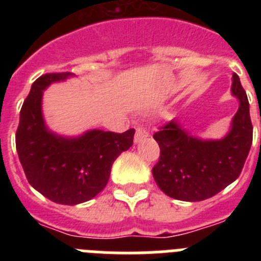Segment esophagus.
<instances>
[{
	"instance_id": "esophagus-1",
	"label": "esophagus",
	"mask_w": 261,
	"mask_h": 261,
	"mask_svg": "<svg viewBox=\"0 0 261 261\" xmlns=\"http://www.w3.org/2000/svg\"><path fill=\"white\" fill-rule=\"evenodd\" d=\"M147 136H149V132H147L146 129L141 128V126H138V128H136L135 142H136V144H137V142H140V141H141V140L146 138Z\"/></svg>"
}]
</instances>
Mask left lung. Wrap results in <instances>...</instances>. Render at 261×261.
Wrapping results in <instances>:
<instances>
[{"label": "left lung", "instance_id": "8db88e82", "mask_svg": "<svg viewBox=\"0 0 261 261\" xmlns=\"http://www.w3.org/2000/svg\"><path fill=\"white\" fill-rule=\"evenodd\" d=\"M231 93L239 99V108L230 132L221 140L193 137L174 120L153 136L161 149L153 167L154 180L172 199H209L241 175L252 145V123L247 94L235 73Z\"/></svg>", "mask_w": 261, "mask_h": 261}]
</instances>
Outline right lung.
<instances>
[{
	"label": "right lung",
	"mask_w": 261,
	"mask_h": 261,
	"mask_svg": "<svg viewBox=\"0 0 261 261\" xmlns=\"http://www.w3.org/2000/svg\"><path fill=\"white\" fill-rule=\"evenodd\" d=\"M71 73H48L32 84L20 110L15 135L27 180L50 201L77 205L95 197L107 184L115 159L133 145L135 129L124 133L89 130L80 137L49 132L41 114L43 90Z\"/></svg>",
	"instance_id": "right-lung-1"
}]
</instances>
